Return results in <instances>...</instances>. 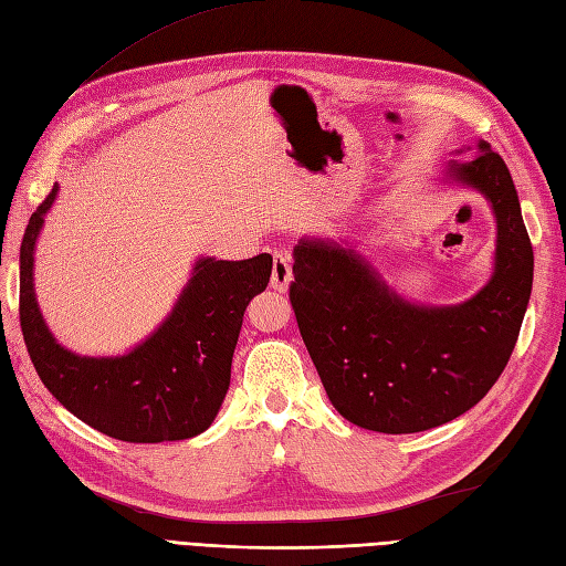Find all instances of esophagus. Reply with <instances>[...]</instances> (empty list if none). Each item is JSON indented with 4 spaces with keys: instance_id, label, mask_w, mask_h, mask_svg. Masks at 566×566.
<instances>
[{
    "instance_id": "34e87169",
    "label": "esophagus",
    "mask_w": 566,
    "mask_h": 566,
    "mask_svg": "<svg viewBox=\"0 0 566 566\" xmlns=\"http://www.w3.org/2000/svg\"><path fill=\"white\" fill-rule=\"evenodd\" d=\"M289 282H292V258H289L286 253H274L270 286L274 289V292H286Z\"/></svg>"
}]
</instances>
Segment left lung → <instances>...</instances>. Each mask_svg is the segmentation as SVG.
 I'll use <instances>...</instances> for the list:
<instances>
[{"label": "left lung", "mask_w": 566, "mask_h": 566, "mask_svg": "<svg viewBox=\"0 0 566 566\" xmlns=\"http://www.w3.org/2000/svg\"><path fill=\"white\" fill-rule=\"evenodd\" d=\"M449 179L481 191L497 220L495 272L459 306H418L335 241L294 249L289 301L325 392L358 428L403 434L454 421L510 360L531 298L533 249L504 159L481 140Z\"/></svg>", "instance_id": "obj_1"}]
</instances>
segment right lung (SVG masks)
Wrapping results in <instances>:
<instances>
[{"label": "right lung", "instance_id": "1", "mask_svg": "<svg viewBox=\"0 0 566 566\" xmlns=\"http://www.w3.org/2000/svg\"><path fill=\"white\" fill-rule=\"evenodd\" d=\"M60 186L31 214L21 243V332L54 399L83 423L122 442H171L208 430L231 380L243 311L265 292L272 255L200 258L177 306L124 356H78L56 344L33 289L35 241Z\"/></svg>", "mask_w": 566, "mask_h": 566}]
</instances>
